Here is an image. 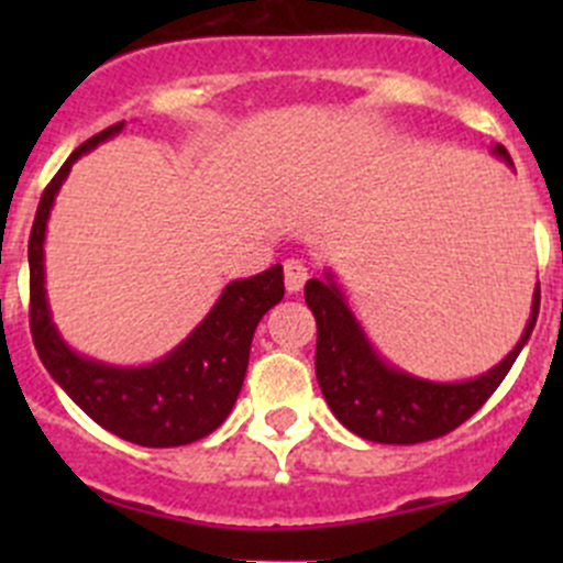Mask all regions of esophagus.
<instances>
[{"label":"esophagus","instance_id":"34e87169","mask_svg":"<svg viewBox=\"0 0 563 563\" xmlns=\"http://www.w3.org/2000/svg\"><path fill=\"white\" fill-rule=\"evenodd\" d=\"M283 277H286V291L288 294H297L302 291V286L308 283V266L302 261L291 258L283 264Z\"/></svg>","mask_w":563,"mask_h":563}]
</instances>
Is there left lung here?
Here are the masks:
<instances>
[{"mask_svg": "<svg viewBox=\"0 0 563 563\" xmlns=\"http://www.w3.org/2000/svg\"><path fill=\"white\" fill-rule=\"evenodd\" d=\"M493 155L512 166V157L501 144L493 146ZM305 302L313 310L318 327V387L340 424L376 444H419L460 428L507 378L537 323L539 283L518 345L496 367L468 382H428L389 365L367 340L332 272H327L323 280H308Z\"/></svg>", "mask_w": 563, "mask_h": 563, "instance_id": "8db88e82", "label": "left lung"}]
</instances>
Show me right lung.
<instances>
[{
    "mask_svg": "<svg viewBox=\"0 0 563 563\" xmlns=\"http://www.w3.org/2000/svg\"><path fill=\"white\" fill-rule=\"evenodd\" d=\"M124 122L84 141L43 190L30 234V323L40 362L87 417L108 433L139 446H181L225 422L247 373L250 343L258 321L286 294L283 266L234 280L207 318L152 365L117 367L73 351L62 340L45 297V225L73 163L122 133Z\"/></svg>",
    "mask_w": 563,
    "mask_h": 563,
    "instance_id": "right-lung-1",
    "label": "right lung"
}]
</instances>
